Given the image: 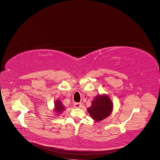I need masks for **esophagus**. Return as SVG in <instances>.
I'll return each mask as SVG.
<instances>
[{"mask_svg":"<svg viewBox=\"0 0 160 160\" xmlns=\"http://www.w3.org/2000/svg\"><path fill=\"white\" fill-rule=\"evenodd\" d=\"M82 106V104L79 102H76L74 104V107L76 108H80Z\"/></svg>","mask_w":160,"mask_h":160,"instance_id":"1","label":"esophagus"}]
</instances>
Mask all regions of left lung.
Wrapping results in <instances>:
<instances>
[{"instance_id":"obj_1","label":"left lung","mask_w":160,"mask_h":160,"mask_svg":"<svg viewBox=\"0 0 160 160\" xmlns=\"http://www.w3.org/2000/svg\"><path fill=\"white\" fill-rule=\"evenodd\" d=\"M91 103L87 110L91 118L95 121H102L111 115L113 104L108 95H97Z\"/></svg>"}]
</instances>
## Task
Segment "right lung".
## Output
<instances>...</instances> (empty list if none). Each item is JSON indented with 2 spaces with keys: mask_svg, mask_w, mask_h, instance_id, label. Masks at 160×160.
Returning a JSON list of instances; mask_svg holds the SVG:
<instances>
[{
  "mask_svg": "<svg viewBox=\"0 0 160 160\" xmlns=\"http://www.w3.org/2000/svg\"><path fill=\"white\" fill-rule=\"evenodd\" d=\"M53 110L56 114V115L62 114L63 112L65 110V106L63 105L62 102L59 99H57L54 102V108Z\"/></svg>",
  "mask_w": 160,
  "mask_h": 160,
  "instance_id": "add662e5",
  "label": "right lung"
}]
</instances>
